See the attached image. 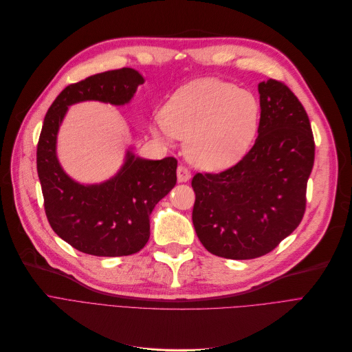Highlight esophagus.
Instances as JSON below:
<instances>
[{"label":"esophagus","mask_w":352,"mask_h":352,"mask_svg":"<svg viewBox=\"0 0 352 352\" xmlns=\"http://www.w3.org/2000/svg\"><path fill=\"white\" fill-rule=\"evenodd\" d=\"M176 173H177V182H180V183H183V182H188L189 179H190V170L188 169V167H185V166H177V170H176Z\"/></svg>","instance_id":"esophagus-1"}]
</instances>
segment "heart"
Instances as JSON below:
<instances>
[{
	"label": "heart",
	"instance_id": "1",
	"mask_svg": "<svg viewBox=\"0 0 352 352\" xmlns=\"http://www.w3.org/2000/svg\"><path fill=\"white\" fill-rule=\"evenodd\" d=\"M261 119L258 97L217 78L188 82L167 100L153 135L188 139L186 153L200 169L221 170L239 162L254 143Z\"/></svg>",
	"mask_w": 352,
	"mask_h": 352
}]
</instances>
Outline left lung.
<instances>
[{"instance_id":"8db88e82","label":"left lung","mask_w":352,"mask_h":352,"mask_svg":"<svg viewBox=\"0 0 352 352\" xmlns=\"http://www.w3.org/2000/svg\"><path fill=\"white\" fill-rule=\"evenodd\" d=\"M258 139L221 173H196L192 221L216 256L254 259L270 254L305 213L315 143L308 114L280 81L259 82Z\"/></svg>"}]
</instances>
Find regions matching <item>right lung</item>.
<instances>
[{
  "mask_svg": "<svg viewBox=\"0 0 352 352\" xmlns=\"http://www.w3.org/2000/svg\"><path fill=\"white\" fill-rule=\"evenodd\" d=\"M135 69L104 72L67 86L50 106L37 146V172L47 219L57 235L94 256L136 254L150 236V214L176 185L175 157L142 159L129 148L120 170L96 185L67 175L57 157V136L72 104L96 102L124 106L143 85Z\"/></svg>",
  "mask_w": 352,
  "mask_h": 352,
  "instance_id": "obj_1",
  "label": "right lung"
}]
</instances>
